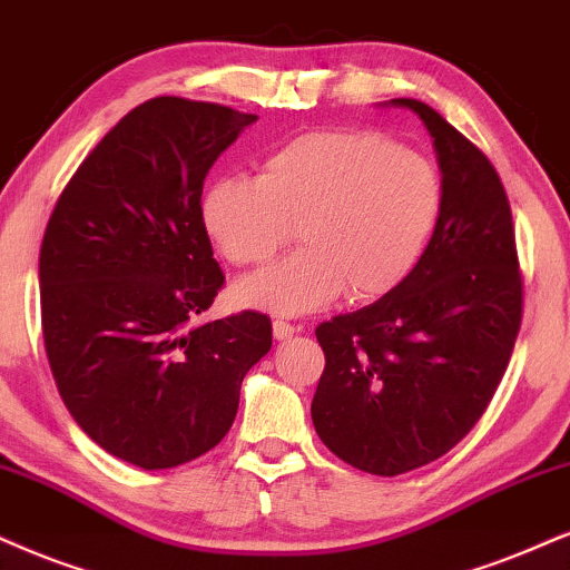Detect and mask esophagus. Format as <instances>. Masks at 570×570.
Here are the masks:
<instances>
[{
    "instance_id": "obj_1",
    "label": "esophagus",
    "mask_w": 570,
    "mask_h": 570,
    "mask_svg": "<svg viewBox=\"0 0 570 570\" xmlns=\"http://www.w3.org/2000/svg\"><path fill=\"white\" fill-rule=\"evenodd\" d=\"M297 326H294V323H289V321H284V318H276L273 321V336L276 338H289V336H294L297 334Z\"/></svg>"
}]
</instances>
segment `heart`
Segmentation results:
<instances>
[{"instance_id": "obj_1", "label": "heart", "mask_w": 570, "mask_h": 570, "mask_svg": "<svg viewBox=\"0 0 570 570\" xmlns=\"http://www.w3.org/2000/svg\"><path fill=\"white\" fill-rule=\"evenodd\" d=\"M429 157L363 128H326L284 141L257 178H223L205 194V226L228 263L263 268L294 228L302 247L234 286L239 305L302 315L347 294L373 302L405 281L442 213Z\"/></svg>"}]
</instances>
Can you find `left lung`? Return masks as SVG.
<instances>
[{
    "mask_svg": "<svg viewBox=\"0 0 570 570\" xmlns=\"http://www.w3.org/2000/svg\"><path fill=\"white\" fill-rule=\"evenodd\" d=\"M442 168V213L413 273L368 307L315 328L323 444L357 471L400 476L450 452L505 376L523 318L515 226L500 173L417 99Z\"/></svg>",
    "mask_w": 570,
    "mask_h": 570,
    "instance_id": "8db88e82",
    "label": "left lung"
}]
</instances>
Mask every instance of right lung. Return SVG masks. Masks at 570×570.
<instances>
[{"mask_svg":"<svg viewBox=\"0 0 570 570\" xmlns=\"http://www.w3.org/2000/svg\"><path fill=\"white\" fill-rule=\"evenodd\" d=\"M257 115L155 97L78 165L39 255L41 331L57 392L110 455L176 468L232 429L271 350L257 309L199 323L226 284L202 218L207 170Z\"/></svg>","mask_w":570,"mask_h":570,"instance_id":"obj_1","label":"right lung"}]
</instances>
